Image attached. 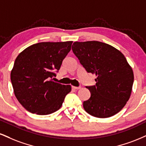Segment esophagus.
Wrapping results in <instances>:
<instances>
[{"label": "esophagus", "instance_id": "1", "mask_svg": "<svg viewBox=\"0 0 146 146\" xmlns=\"http://www.w3.org/2000/svg\"><path fill=\"white\" fill-rule=\"evenodd\" d=\"M72 88L73 89H75V90H79V89L81 88L80 86L79 87H76V86H72Z\"/></svg>", "mask_w": 146, "mask_h": 146}]
</instances>
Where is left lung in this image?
Instances as JSON below:
<instances>
[{"label":"left lung","instance_id":"1","mask_svg":"<svg viewBox=\"0 0 146 146\" xmlns=\"http://www.w3.org/2000/svg\"><path fill=\"white\" fill-rule=\"evenodd\" d=\"M73 54L88 73H94L96 85L86 86L90 99L84 101L85 111L96 117H109L129 101L134 81L132 68L119 50L100 41L74 42Z\"/></svg>","mask_w":146,"mask_h":146}]
</instances>
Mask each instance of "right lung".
<instances>
[{
    "mask_svg": "<svg viewBox=\"0 0 146 146\" xmlns=\"http://www.w3.org/2000/svg\"><path fill=\"white\" fill-rule=\"evenodd\" d=\"M73 41L41 42L17 56L11 73L15 95L27 111L47 115L58 110L71 90L70 85L54 82Z\"/></svg>",
    "mask_w": 146,
    "mask_h": 146,
    "instance_id": "1",
    "label": "right lung"
}]
</instances>
